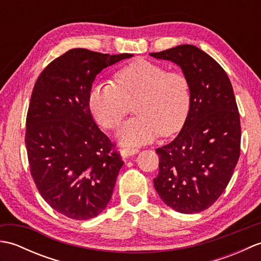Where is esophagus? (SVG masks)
Listing matches in <instances>:
<instances>
[{"label":"esophagus","instance_id":"esophagus-1","mask_svg":"<svg viewBox=\"0 0 261 261\" xmlns=\"http://www.w3.org/2000/svg\"><path fill=\"white\" fill-rule=\"evenodd\" d=\"M139 152V149L137 148H124L121 150V154L122 157H130V156H134V154H137Z\"/></svg>","mask_w":261,"mask_h":261}]
</instances>
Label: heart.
<instances>
[{
    "label": "heart",
    "mask_w": 261,
    "mask_h": 261,
    "mask_svg": "<svg viewBox=\"0 0 261 261\" xmlns=\"http://www.w3.org/2000/svg\"><path fill=\"white\" fill-rule=\"evenodd\" d=\"M114 82L94 86L88 103L94 118L109 130L116 129L135 105L137 116L118 132L121 145H145L184 125L191 108L190 83L184 74L138 59L121 68Z\"/></svg>",
    "instance_id": "b5f03b06"
}]
</instances>
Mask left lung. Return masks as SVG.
I'll return each instance as SVG.
<instances>
[{
  "label": "left lung",
  "mask_w": 261,
  "mask_h": 261,
  "mask_svg": "<svg viewBox=\"0 0 261 261\" xmlns=\"http://www.w3.org/2000/svg\"><path fill=\"white\" fill-rule=\"evenodd\" d=\"M150 56L170 60L190 83L191 108L180 132L156 149L160 198L179 213H199L228 186L240 157L241 125L233 88L224 69L201 49L180 45Z\"/></svg>",
  "instance_id": "1"
}]
</instances>
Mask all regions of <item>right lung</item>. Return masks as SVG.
<instances>
[{
	"label": "right lung",
	"instance_id": "right-lung-1",
	"mask_svg": "<svg viewBox=\"0 0 261 261\" xmlns=\"http://www.w3.org/2000/svg\"><path fill=\"white\" fill-rule=\"evenodd\" d=\"M130 57L70 49L33 87L25 121L30 173L42 198L69 219L95 218L112 197L123 162L94 121L88 97L102 69Z\"/></svg>",
	"mask_w": 261,
	"mask_h": 261
}]
</instances>
